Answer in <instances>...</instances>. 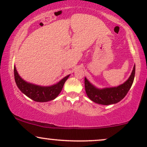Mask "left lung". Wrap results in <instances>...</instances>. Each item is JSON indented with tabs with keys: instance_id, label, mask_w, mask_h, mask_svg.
<instances>
[{
	"instance_id": "1",
	"label": "left lung",
	"mask_w": 147,
	"mask_h": 147,
	"mask_svg": "<svg viewBox=\"0 0 147 147\" xmlns=\"http://www.w3.org/2000/svg\"><path fill=\"white\" fill-rule=\"evenodd\" d=\"M136 72V65L129 78L124 84L117 87L99 89L94 86L85 77V90L86 95L92 102L102 105H109L119 102L126 95L133 83Z\"/></svg>"
}]
</instances>
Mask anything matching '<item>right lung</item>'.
I'll list each match as a JSON object with an SVG mask.
<instances>
[{
  "instance_id": "obj_1",
  "label": "right lung",
  "mask_w": 147,
  "mask_h": 147,
  "mask_svg": "<svg viewBox=\"0 0 147 147\" xmlns=\"http://www.w3.org/2000/svg\"><path fill=\"white\" fill-rule=\"evenodd\" d=\"M14 72L15 82L20 90L30 99L38 102H46L56 98L59 95L65 81L70 76V75L66 76L57 84L50 86H41L28 83L23 80L18 74L15 66L14 67Z\"/></svg>"
}]
</instances>
